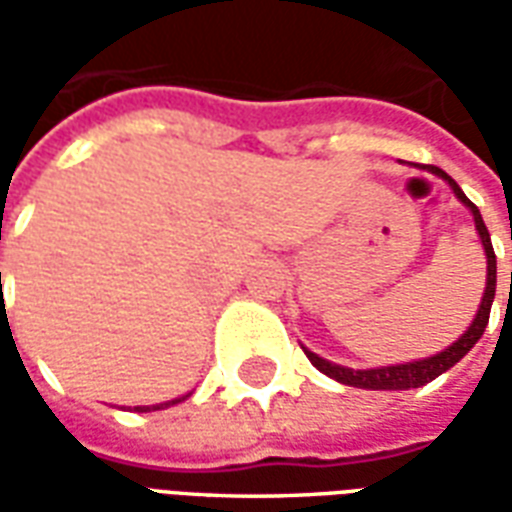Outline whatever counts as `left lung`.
<instances>
[{
  "label": "left lung",
  "instance_id": "obj_1",
  "mask_svg": "<svg viewBox=\"0 0 512 512\" xmlns=\"http://www.w3.org/2000/svg\"><path fill=\"white\" fill-rule=\"evenodd\" d=\"M430 175H436L444 183H450L452 194L458 197V200L469 208L474 219V230L480 235V244L485 249V293L483 301H480V307H477V315H474V321L469 323V329L455 340L452 345H447L444 351L433 356H425V359H414V362H403V365H386V367H367V370H354V367H345V365H334L329 359H323V356L312 354L304 348V354L310 359L312 365L321 370L323 376L334 378V381H340L345 386H356V389H417V386H425L433 378H439L441 373H447L452 365H458L463 356L469 354L474 348V343L483 337L485 326H488V315H491V304H494L496 296V255H494V246H491V235H488V227H485L483 216L477 211V205H474L466 194L461 191V186L455 183V180L439 167H428ZM512 279V274H510Z\"/></svg>",
  "mask_w": 512,
  "mask_h": 512
}]
</instances>
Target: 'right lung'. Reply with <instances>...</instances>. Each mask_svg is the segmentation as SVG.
<instances>
[{"mask_svg":"<svg viewBox=\"0 0 512 512\" xmlns=\"http://www.w3.org/2000/svg\"><path fill=\"white\" fill-rule=\"evenodd\" d=\"M2 277V274H0ZM189 395L183 397H175V400H167V403H158V406H136V411H158V408H167V406H175V403H180V400H186Z\"/></svg>","mask_w":512,"mask_h":512,"instance_id":"obj_1","label":"right lung"}]
</instances>
